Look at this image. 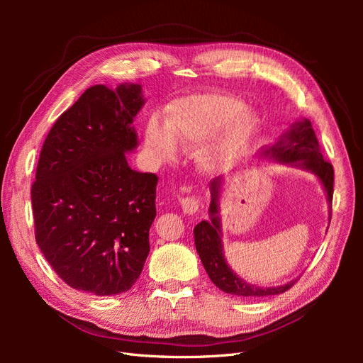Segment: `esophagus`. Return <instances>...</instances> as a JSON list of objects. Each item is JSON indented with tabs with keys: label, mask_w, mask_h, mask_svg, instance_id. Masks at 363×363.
Segmentation results:
<instances>
[{
	"label": "esophagus",
	"mask_w": 363,
	"mask_h": 363,
	"mask_svg": "<svg viewBox=\"0 0 363 363\" xmlns=\"http://www.w3.org/2000/svg\"><path fill=\"white\" fill-rule=\"evenodd\" d=\"M180 204H182V208L183 212L186 215H195L196 212L200 211V201L196 196H186V199H182L180 200Z\"/></svg>",
	"instance_id": "1"
}]
</instances>
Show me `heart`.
<instances>
[{
  "mask_svg": "<svg viewBox=\"0 0 363 363\" xmlns=\"http://www.w3.org/2000/svg\"><path fill=\"white\" fill-rule=\"evenodd\" d=\"M260 130L259 115L224 94H194L168 106L167 124L152 116L145 127V142L159 162L177 157V144L194 148L219 133L199 152L204 171H221L251 147Z\"/></svg>",
  "mask_w": 363,
  "mask_h": 363,
  "instance_id": "obj_1",
  "label": "heart"
}]
</instances>
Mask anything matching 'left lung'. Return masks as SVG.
<instances>
[{"label": "left lung", "instance_id": "1", "mask_svg": "<svg viewBox=\"0 0 363 363\" xmlns=\"http://www.w3.org/2000/svg\"><path fill=\"white\" fill-rule=\"evenodd\" d=\"M271 159L281 164H291L294 168H300L303 171L316 175L321 182L327 195L328 206H330L332 218V199H333V167L324 160L323 152L318 144V139L309 119L301 118L289 125L286 133L274 144L271 148L260 152L259 157ZM225 180L223 177H216L208 183L211 189V206H208V216L211 221H201L194 228V239L196 252L203 262V267L211 277L216 288L224 291L225 294H232L236 296H269L277 295L288 291L296 280H291L280 286H257L240 279L238 274L230 268L224 256L223 244V224H221V211H219V200L223 195V186Z\"/></svg>", "mask_w": 363, "mask_h": 363}]
</instances>
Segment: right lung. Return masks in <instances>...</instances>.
Listing matches in <instances>:
<instances>
[{"mask_svg": "<svg viewBox=\"0 0 363 363\" xmlns=\"http://www.w3.org/2000/svg\"><path fill=\"white\" fill-rule=\"evenodd\" d=\"M142 86L95 84L52 125L31 186L36 242L77 291L116 295L140 276L156 218L155 174L131 169Z\"/></svg>", "mask_w": 363, "mask_h": 363, "instance_id": "right-lung-1", "label": "right lung"}]
</instances>
